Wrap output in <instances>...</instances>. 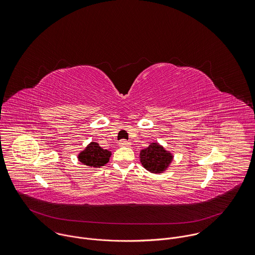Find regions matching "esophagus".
Masks as SVG:
<instances>
[{"mask_svg": "<svg viewBox=\"0 0 255 255\" xmlns=\"http://www.w3.org/2000/svg\"><path fill=\"white\" fill-rule=\"evenodd\" d=\"M119 144H120L121 146H129V145H130V142L128 141V140H126V139H122V140H120Z\"/></svg>", "mask_w": 255, "mask_h": 255, "instance_id": "1", "label": "esophagus"}]
</instances>
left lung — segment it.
<instances>
[{"mask_svg": "<svg viewBox=\"0 0 255 255\" xmlns=\"http://www.w3.org/2000/svg\"><path fill=\"white\" fill-rule=\"evenodd\" d=\"M173 155L171 152L164 149L157 142H152L148 147L141 149L139 160L142 166L151 173H162L169 166Z\"/></svg>", "mask_w": 255, "mask_h": 255, "instance_id": "1", "label": "left lung"}]
</instances>
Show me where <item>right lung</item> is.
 Returning a JSON list of instances; mask_svg holds the SVG:
<instances>
[{
  "label": "right lung",
  "mask_w": 255,
  "mask_h": 255,
  "mask_svg": "<svg viewBox=\"0 0 255 255\" xmlns=\"http://www.w3.org/2000/svg\"><path fill=\"white\" fill-rule=\"evenodd\" d=\"M112 152L102 148L98 142L92 141L88 146L79 153V160L92 168H98L107 164L110 160Z\"/></svg>",
  "instance_id": "add662e5"
}]
</instances>
